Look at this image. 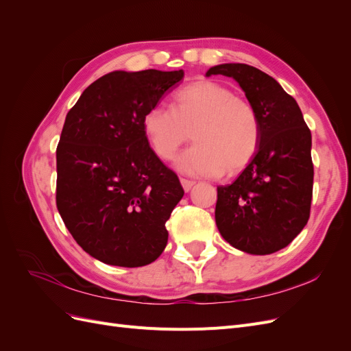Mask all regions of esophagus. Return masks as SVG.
Instances as JSON below:
<instances>
[{"label":"esophagus","instance_id":"34e87169","mask_svg":"<svg viewBox=\"0 0 351 351\" xmlns=\"http://www.w3.org/2000/svg\"><path fill=\"white\" fill-rule=\"evenodd\" d=\"M180 182H182L184 192H190V190H192V187H193V184H195V182H192V180H187V178H182Z\"/></svg>","mask_w":351,"mask_h":351}]
</instances>
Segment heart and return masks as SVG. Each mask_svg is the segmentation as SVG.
Masks as SVG:
<instances>
[{"label":"heart","mask_w":351,"mask_h":351,"mask_svg":"<svg viewBox=\"0 0 351 351\" xmlns=\"http://www.w3.org/2000/svg\"><path fill=\"white\" fill-rule=\"evenodd\" d=\"M142 129L155 155L171 161L190 137L195 145L177 159L180 171L217 177L246 167L261 143L259 115L252 104L234 97L224 84L196 80L173 98V111L154 107L146 111Z\"/></svg>","instance_id":"obj_1"}]
</instances>
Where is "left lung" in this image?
Wrapping results in <instances>:
<instances>
[{"label": "left lung", "instance_id": "8db88e82", "mask_svg": "<svg viewBox=\"0 0 351 351\" xmlns=\"http://www.w3.org/2000/svg\"><path fill=\"white\" fill-rule=\"evenodd\" d=\"M212 74L234 79L261 121L256 155L234 183L217 189V227L241 252H278L297 237L311 215V130L295 99L267 73L228 62L210 67L206 76Z\"/></svg>", "mask_w": 351, "mask_h": 351}]
</instances>
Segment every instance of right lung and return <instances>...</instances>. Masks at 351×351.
Returning <instances> with one entry per match:
<instances>
[{"label":"right lung","instance_id":"right-lung-1","mask_svg":"<svg viewBox=\"0 0 351 351\" xmlns=\"http://www.w3.org/2000/svg\"><path fill=\"white\" fill-rule=\"evenodd\" d=\"M183 70L111 71L83 90L57 146V208L92 258L137 268L167 246L165 222L184 190L142 129Z\"/></svg>","mask_w":351,"mask_h":351}]
</instances>
